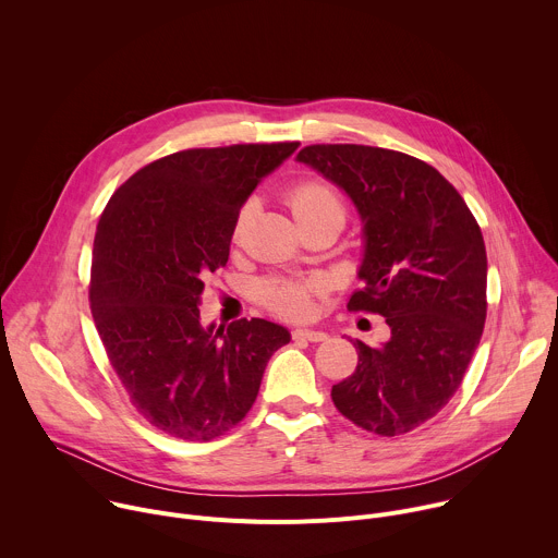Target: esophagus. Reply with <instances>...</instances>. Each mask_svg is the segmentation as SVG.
<instances>
[{"instance_id": "34e87169", "label": "esophagus", "mask_w": 558, "mask_h": 558, "mask_svg": "<svg viewBox=\"0 0 558 558\" xmlns=\"http://www.w3.org/2000/svg\"><path fill=\"white\" fill-rule=\"evenodd\" d=\"M293 340H302V342H325L327 333L325 331H315V329H295Z\"/></svg>"}]
</instances>
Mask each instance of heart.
<instances>
[{
  "label": "heart",
  "mask_w": 558,
  "mask_h": 558,
  "mask_svg": "<svg viewBox=\"0 0 558 558\" xmlns=\"http://www.w3.org/2000/svg\"><path fill=\"white\" fill-rule=\"evenodd\" d=\"M289 207L295 216V220L302 225L306 220H313L317 216H325V214H344L342 201L336 194L333 187H329L323 181H302L295 187L289 190L287 194ZM252 214V203H245L241 207V211L235 214L233 220V238L235 241H241V235L247 227ZM323 289V284L317 280H308V282H269L263 287L260 295L263 302L278 315L291 317V320H300V317H306L311 311V295H315L317 291Z\"/></svg>",
  "instance_id": "heart-1"
}]
</instances>
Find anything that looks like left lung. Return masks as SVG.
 <instances>
[{
  "instance_id": "left-lung-1",
  "label": "left lung",
  "mask_w": 558,
  "mask_h": 558,
  "mask_svg": "<svg viewBox=\"0 0 558 558\" xmlns=\"http://www.w3.org/2000/svg\"><path fill=\"white\" fill-rule=\"evenodd\" d=\"M298 161L340 185L355 203L366 250L364 287L349 311L386 317L390 340H355L353 375L331 388L336 409L379 437L433 420L461 386L486 325L488 258L480 222L461 194L404 151L323 143Z\"/></svg>"
}]
</instances>
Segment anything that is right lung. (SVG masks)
<instances>
[{"label":"right lung","instance_id":"add662e5","mask_svg":"<svg viewBox=\"0 0 558 558\" xmlns=\"http://www.w3.org/2000/svg\"><path fill=\"white\" fill-rule=\"evenodd\" d=\"M298 141L194 147L141 168L95 233L90 308L136 413L185 441H209L254 407L269 357L291 336L263 317L201 325L207 274L227 265L233 220Z\"/></svg>","mask_w":558,"mask_h":558}]
</instances>
